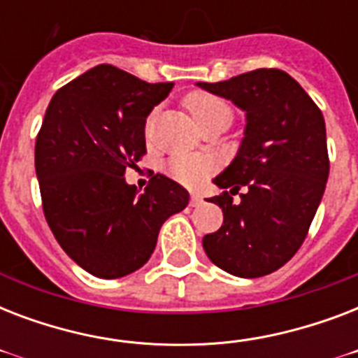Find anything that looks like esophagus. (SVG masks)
Returning a JSON list of instances; mask_svg holds the SVG:
<instances>
[{
  "instance_id": "obj_1",
  "label": "esophagus",
  "mask_w": 358,
  "mask_h": 358,
  "mask_svg": "<svg viewBox=\"0 0 358 358\" xmlns=\"http://www.w3.org/2000/svg\"><path fill=\"white\" fill-rule=\"evenodd\" d=\"M202 202L204 201H202V196L199 195V193H193V195H191V202H189L191 206H201Z\"/></svg>"
}]
</instances>
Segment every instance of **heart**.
I'll list each match as a JSON object with an SVG mask.
<instances>
[{
    "mask_svg": "<svg viewBox=\"0 0 358 358\" xmlns=\"http://www.w3.org/2000/svg\"><path fill=\"white\" fill-rule=\"evenodd\" d=\"M185 106L193 115L196 124L204 120L217 117V115H227L232 117L230 106L221 98L208 94V92H193L185 100ZM152 119L148 120L150 126ZM169 173L173 178H176L182 184L196 185L208 178V174L212 173V162L204 156H176L173 162L169 163Z\"/></svg>",
    "mask_w": 358,
    "mask_h": 358,
    "instance_id": "obj_1",
    "label": "heart"
}]
</instances>
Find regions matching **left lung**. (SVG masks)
Here are the masks:
<instances>
[{
  "label": "left lung",
  "mask_w": 358,
  "mask_h": 358,
  "mask_svg": "<svg viewBox=\"0 0 358 358\" xmlns=\"http://www.w3.org/2000/svg\"><path fill=\"white\" fill-rule=\"evenodd\" d=\"M196 87L245 113L238 154L213 178L224 191L210 202L223 208L224 221L202 238V247L234 277H264L299 250L322 202L329 178L325 120L282 70L258 69ZM241 187L242 201L234 205L231 195Z\"/></svg>",
  "instance_id": "1"
}]
</instances>
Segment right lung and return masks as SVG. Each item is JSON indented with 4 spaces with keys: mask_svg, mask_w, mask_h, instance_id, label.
Returning a JSON list of instances; mask_svg holds the SVG:
<instances>
[{
    "mask_svg": "<svg viewBox=\"0 0 358 358\" xmlns=\"http://www.w3.org/2000/svg\"><path fill=\"white\" fill-rule=\"evenodd\" d=\"M173 85L98 64L48 106L35 145L44 215L64 252L94 277L145 266L162 224L189 202L165 174L152 176L145 193L124 178L146 152V117Z\"/></svg>",
    "mask_w": 358,
    "mask_h": 358,
    "instance_id": "right-lung-1",
    "label": "right lung"
}]
</instances>
